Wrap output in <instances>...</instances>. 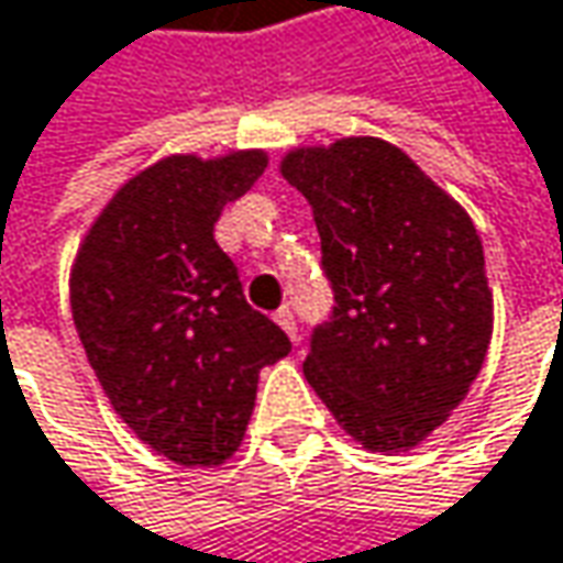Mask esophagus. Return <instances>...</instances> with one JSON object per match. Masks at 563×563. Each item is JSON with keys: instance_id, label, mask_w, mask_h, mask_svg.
Segmentation results:
<instances>
[{"instance_id": "1", "label": "esophagus", "mask_w": 563, "mask_h": 563, "mask_svg": "<svg viewBox=\"0 0 563 563\" xmlns=\"http://www.w3.org/2000/svg\"><path fill=\"white\" fill-rule=\"evenodd\" d=\"M275 323L291 336V340L298 342V320H295V313H291V307H282L278 313H275Z\"/></svg>"}]
</instances>
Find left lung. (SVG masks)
I'll use <instances>...</instances> for the list:
<instances>
[{
    "label": "left lung",
    "mask_w": 563,
    "mask_h": 563,
    "mask_svg": "<svg viewBox=\"0 0 563 563\" xmlns=\"http://www.w3.org/2000/svg\"><path fill=\"white\" fill-rule=\"evenodd\" d=\"M282 176L313 208L333 313L310 333L303 375L372 452H407L474 384L494 295L462 205L378 137L301 146Z\"/></svg>",
    "instance_id": "left-lung-1"
}]
</instances>
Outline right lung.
<instances>
[{
    "label": "right lung",
    "instance_id": "obj_1",
    "mask_svg": "<svg viewBox=\"0 0 563 563\" xmlns=\"http://www.w3.org/2000/svg\"><path fill=\"white\" fill-rule=\"evenodd\" d=\"M262 169V150L153 163L104 205L69 275L73 323L114 413L185 467L240 449L260 372L291 352L214 240L223 205Z\"/></svg>",
    "mask_w": 563,
    "mask_h": 563
}]
</instances>
